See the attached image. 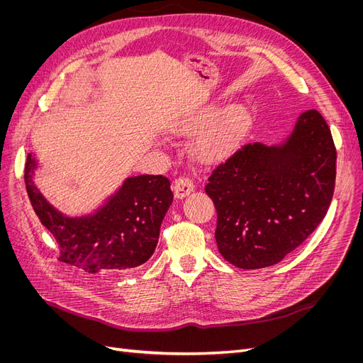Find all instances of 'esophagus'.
I'll use <instances>...</instances> for the list:
<instances>
[{
    "mask_svg": "<svg viewBox=\"0 0 363 363\" xmlns=\"http://www.w3.org/2000/svg\"><path fill=\"white\" fill-rule=\"evenodd\" d=\"M194 189H195V186L189 179L179 177L172 183V191H174L175 199H180V200L184 199V196L189 195Z\"/></svg>",
    "mask_w": 363,
    "mask_h": 363,
    "instance_id": "esophagus-1",
    "label": "esophagus"
}]
</instances>
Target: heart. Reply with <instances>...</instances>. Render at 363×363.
<instances>
[{"label":"heart","mask_w":363,"mask_h":363,"mask_svg":"<svg viewBox=\"0 0 363 363\" xmlns=\"http://www.w3.org/2000/svg\"><path fill=\"white\" fill-rule=\"evenodd\" d=\"M245 119L244 106L233 104L221 112L216 104H208L171 121L169 131L175 136H191L199 130L194 140L195 155L203 162L215 163L232 152Z\"/></svg>","instance_id":"heart-1"}]
</instances>
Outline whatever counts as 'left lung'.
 Returning a JSON list of instances; mask_svg holds the SVG:
<instances>
[{
	"label": "left lung",
	"instance_id": "obj_1",
	"mask_svg": "<svg viewBox=\"0 0 363 363\" xmlns=\"http://www.w3.org/2000/svg\"><path fill=\"white\" fill-rule=\"evenodd\" d=\"M335 177L333 138L316 111L301 113L279 144L242 145L206 184L218 215L219 252L242 269L276 265L320 225Z\"/></svg>",
	"mask_w": 363,
	"mask_h": 363
}]
</instances>
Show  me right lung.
Returning <instances> with one entry per match:
<instances>
[{"mask_svg":"<svg viewBox=\"0 0 363 363\" xmlns=\"http://www.w3.org/2000/svg\"><path fill=\"white\" fill-rule=\"evenodd\" d=\"M38 169L36 157L28 152L24 174L28 199L59 244L62 262L92 274L119 272L140 267L152 256L174 196L167 177H127L91 213L69 216L43 196L35 182Z\"/></svg>","mask_w":363,"mask_h":363,"instance_id":"add662e5","label":"right lung"}]
</instances>
